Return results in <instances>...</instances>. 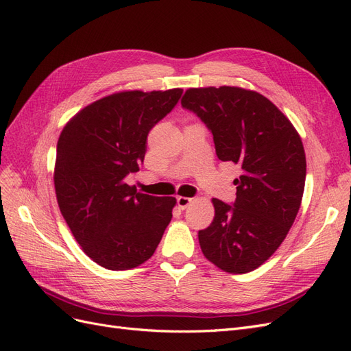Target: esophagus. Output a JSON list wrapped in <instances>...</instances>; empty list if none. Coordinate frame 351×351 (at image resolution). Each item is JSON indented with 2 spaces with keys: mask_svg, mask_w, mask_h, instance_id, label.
Segmentation results:
<instances>
[{
  "mask_svg": "<svg viewBox=\"0 0 351 351\" xmlns=\"http://www.w3.org/2000/svg\"><path fill=\"white\" fill-rule=\"evenodd\" d=\"M192 202H193V199L186 197V196H178L177 197V205H178L180 209H186L190 204H192Z\"/></svg>",
  "mask_w": 351,
  "mask_h": 351,
  "instance_id": "34e87169",
  "label": "esophagus"
}]
</instances>
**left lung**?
<instances>
[{
    "label": "left lung",
    "instance_id": "1",
    "mask_svg": "<svg viewBox=\"0 0 351 351\" xmlns=\"http://www.w3.org/2000/svg\"><path fill=\"white\" fill-rule=\"evenodd\" d=\"M182 105L208 125L221 161L241 169L234 205L212 199L214 221L199 231L202 253L228 274L250 272L280 247L300 209L302 137L268 98L250 89L190 88Z\"/></svg>",
    "mask_w": 351,
    "mask_h": 351
}]
</instances>
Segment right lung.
<instances>
[{"instance_id":"1","label":"right lung","mask_w":351,"mask_h":351,"mask_svg":"<svg viewBox=\"0 0 351 351\" xmlns=\"http://www.w3.org/2000/svg\"><path fill=\"white\" fill-rule=\"evenodd\" d=\"M183 89L121 90L73 115L57 143L54 186L73 237L111 271L149 259L173 218L177 200L149 196L125 183L139 171L147 133L171 111Z\"/></svg>"}]
</instances>
